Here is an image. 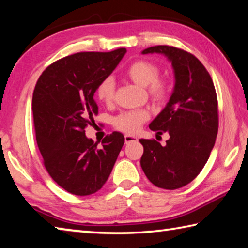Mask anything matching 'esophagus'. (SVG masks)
Listing matches in <instances>:
<instances>
[{"instance_id":"obj_1","label":"esophagus","mask_w":248,"mask_h":248,"mask_svg":"<svg viewBox=\"0 0 248 248\" xmlns=\"http://www.w3.org/2000/svg\"><path fill=\"white\" fill-rule=\"evenodd\" d=\"M134 141H138V138L134 137V136H130V134H125L124 136V142L125 143H131Z\"/></svg>"}]
</instances>
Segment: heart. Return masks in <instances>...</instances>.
<instances>
[{"label": "heart", "instance_id": "obj_1", "mask_svg": "<svg viewBox=\"0 0 248 248\" xmlns=\"http://www.w3.org/2000/svg\"><path fill=\"white\" fill-rule=\"evenodd\" d=\"M124 75L142 87H146L148 95L153 101L161 102L168 95L169 83L165 78L158 77L159 68L154 62L139 60L130 64ZM116 83L111 77L103 79L96 87V96L106 105L111 104L115 97ZM150 118L145 109H132L120 112L114 118V127L121 132L133 134Z\"/></svg>", "mask_w": 248, "mask_h": 248}]
</instances>
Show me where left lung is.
Wrapping results in <instances>:
<instances>
[{
	"label": "left lung",
	"mask_w": 248,
	"mask_h": 248,
	"mask_svg": "<svg viewBox=\"0 0 248 248\" xmlns=\"http://www.w3.org/2000/svg\"><path fill=\"white\" fill-rule=\"evenodd\" d=\"M143 54L160 53L174 70L175 84L168 104L152 121L150 129L169 133L166 145L141 139V167L160 188L175 190L192 182L209 158L217 138L219 118L215 85L204 65L184 49L156 46Z\"/></svg>",
	"instance_id": "8db88e82"
}]
</instances>
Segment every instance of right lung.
I'll use <instances>...</instances> for the list:
<instances>
[{
	"label": "right lung",
	"mask_w": 248,
	"mask_h": 248,
	"mask_svg": "<svg viewBox=\"0 0 248 248\" xmlns=\"http://www.w3.org/2000/svg\"><path fill=\"white\" fill-rule=\"evenodd\" d=\"M127 52H80L54 62L40 76L32 96L34 132L43 164L58 186L74 195L101 190L123 148L124 137L112 132L102 146L85 137L98 107L96 87Z\"/></svg>",
	"instance_id": "add662e5"
}]
</instances>
